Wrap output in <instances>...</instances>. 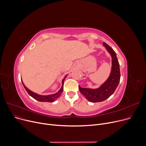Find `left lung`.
Returning <instances> with one entry per match:
<instances>
[{
    "instance_id": "left-lung-1",
    "label": "left lung",
    "mask_w": 146,
    "mask_h": 146,
    "mask_svg": "<svg viewBox=\"0 0 146 146\" xmlns=\"http://www.w3.org/2000/svg\"><path fill=\"white\" fill-rule=\"evenodd\" d=\"M103 46L111 56V70L108 79L100 87L96 89L82 88L79 85V90L82 95L89 101L92 102H101L107 100L114 92L120 80L119 65L116 53L106 43Z\"/></svg>"
}]
</instances>
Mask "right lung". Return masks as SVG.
Listing matches in <instances>:
<instances>
[{
	"label": "right lung",
	"instance_id": "1",
	"mask_svg": "<svg viewBox=\"0 0 146 146\" xmlns=\"http://www.w3.org/2000/svg\"><path fill=\"white\" fill-rule=\"evenodd\" d=\"M67 75H68V74L65 76L64 79L62 81V87H61V89H60L57 92H56L54 94H50V95H47V96L39 95V94H36L35 92L32 91L31 90H30L29 89H28L27 87L25 86L22 81V84L23 85L25 89L26 90V91L28 92V93L29 94V95L30 96H31L32 98H33L34 99H35L36 100H37L38 101H40V102H54L56 100H57L60 97V96L61 95V93L63 91L64 82V80H65V78L67 76Z\"/></svg>",
	"mask_w": 146,
	"mask_h": 146
}]
</instances>
